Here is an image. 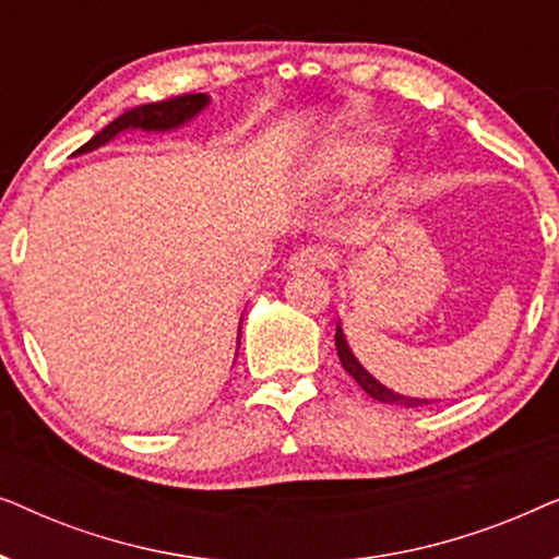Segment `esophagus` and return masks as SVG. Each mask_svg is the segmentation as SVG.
Segmentation results:
<instances>
[{
	"label": "esophagus",
	"mask_w": 559,
	"mask_h": 559,
	"mask_svg": "<svg viewBox=\"0 0 559 559\" xmlns=\"http://www.w3.org/2000/svg\"><path fill=\"white\" fill-rule=\"evenodd\" d=\"M325 259H328V254L320 247H302L287 259V270L289 272H312V270H320V266H325Z\"/></svg>",
	"instance_id": "34e87169"
}]
</instances>
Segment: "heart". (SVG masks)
I'll return each mask as SVG.
<instances>
[{
	"label": "heart",
	"mask_w": 559,
	"mask_h": 559,
	"mask_svg": "<svg viewBox=\"0 0 559 559\" xmlns=\"http://www.w3.org/2000/svg\"><path fill=\"white\" fill-rule=\"evenodd\" d=\"M386 159V147L373 136L346 134L328 144L308 165L310 182H354L377 173Z\"/></svg>",
	"instance_id": "b5f03b06"
}]
</instances>
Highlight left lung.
I'll return each instance as SVG.
<instances>
[{"instance_id":"obj_1","label":"left lung","mask_w":559,"mask_h":559,"mask_svg":"<svg viewBox=\"0 0 559 559\" xmlns=\"http://www.w3.org/2000/svg\"><path fill=\"white\" fill-rule=\"evenodd\" d=\"M335 350H338L343 369H346L350 377L358 381V386H361L369 396H373V400H379L384 404H402V407H423V404H430V400H417V396L396 394V392H392V389H386L384 384H381V381L373 379L371 373L366 371L361 364H358V358L354 356V350H350V346H348L346 335H343L341 323L335 325Z\"/></svg>"}]
</instances>
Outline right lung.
Instances as JSON below:
<instances>
[{"label": "right lung", "mask_w": 559, "mask_h": 559, "mask_svg": "<svg viewBox=\"0 0 559 559\" xmlns=\"http://www.w3.org/2000/svg\"><path fill=\"white\" fill-rule=\"evenodd\" d=\"M211 98L205 94H186V96H175L167 98V102H157V104H144V106H134L106 124L102 132L73 152V155H86L91 150H98L102 144L114 140L119 132H127V129H144V132H170V129H178L201 114L205 106H209ZM241 331V328H239Z\"/></svg>", "instance_id": "add662e5"}]
</instances>
